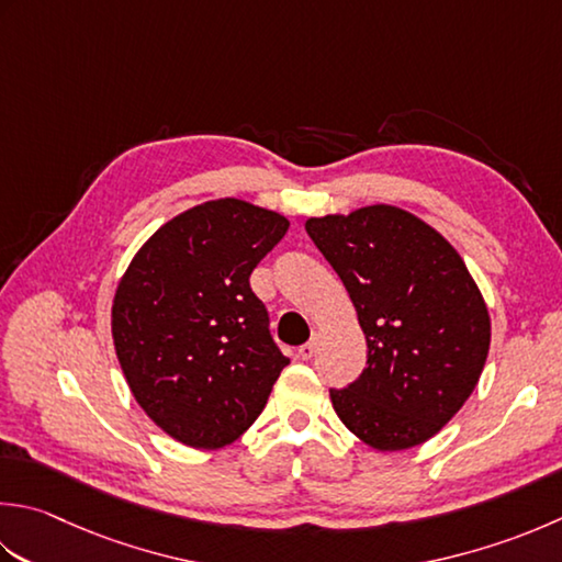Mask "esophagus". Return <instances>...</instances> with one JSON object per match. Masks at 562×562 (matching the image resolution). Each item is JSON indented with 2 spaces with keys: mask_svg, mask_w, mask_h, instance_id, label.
<instances>
[{
  "mask_svg": "<svg viewBox=\"0 0 562 562\" xmlns=\"http://www.w3.org/2000/svg\"><path fill=\"white\" fill-rule=\"evenodd\" d=\"M316 340H318V336L314 334V336H312V340H306L304 346H300V356H302L304 360L314 358V353H316Z\"/></svg>",
  "mask_w": 562,
  "mask_h": 562,
  "instance_id": "esophagus-1",
  "label": "esophagus"
}]
</instances>
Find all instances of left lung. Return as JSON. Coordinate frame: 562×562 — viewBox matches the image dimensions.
<instances>
[{
	"label": "left lung",
	"instance_id": "left-lung-1",
	"mask_svg": "<svg viewBox=\"0 0 562 562\" xmlns=\"http://www.w3.org/2000/svg\"><path fill=\"white\" fill-rule=\"evenodd\" d=\"M304 226L344 280L368 340V368L331 390L338 419L378 450L428 441L468 402L490 350L487 304L463 258L390 204Z\"/></svg>",
	"mask_w": 562,
	"mask_h": 562
}]
</instances>
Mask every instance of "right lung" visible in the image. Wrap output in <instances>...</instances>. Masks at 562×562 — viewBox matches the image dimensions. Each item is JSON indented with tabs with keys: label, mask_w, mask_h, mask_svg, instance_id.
<instances>
[{
	"label": "right lung",
	"mask_w": 562,
	"mask_h": 562,
	"mask_svg": "<svg viewBox=\"0 0 562 562\" xmlns=\"http://www.w3.org/2000/svg\"><path fill=\"white\" fill-rule=\"evenodd\" d=\"M290 222L244 200L170 218L131 260L112 304L116 358L140 409L175 441L224 448L266 409L290 358L250 272Z\"/></svg>",
	"instance_id": "1"
}]
</instances>
